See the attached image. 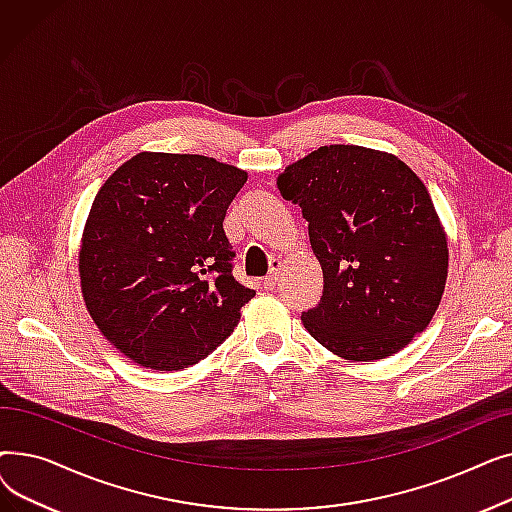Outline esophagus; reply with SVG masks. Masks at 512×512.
Listing matches in <instances>:
<instances>
[{"mask_svg":"<svg viewBox=\"0 0 512 512\" xmlns=\"http://www.w3.org/2000/svg\"><path fill=\"white\" fill-rule=\"evenodd\" d=\"M278 274H280V261H272V270H270V276L263 278V288L265 290H272L276 286V280H278Z\"/></svg>","mask_w":512,"mask_h":512,"instance_id":"1","label":"esophagus"}]
</instances>
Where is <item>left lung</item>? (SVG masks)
Here are the masks:
<instances>
[{
  "label": "left lung",
  "instance_id": "8db88e82",
  "mask_svg": "<svg viewBox=\"0 0 512 512\" xmlns=\"http://www.w3.org/2000/svg\"><path fill=\"white\" fill-rule=\"evenodd\" d=\"M303 209L324 294L303 326L348 361H378L432 321L446 286L448 242L419 176L392 153L326 145L280 176Z\"/></svg>",
  "mask_w": 512,
  "mask_h": 512
}]
</instances>
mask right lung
Instances as JSON below:
<instances>
[{
	"label": "right lung",
	"instance_id": "right-lung-1",
	"mask_svg": "<svg viewBox=\"0 0 512 512\" xmlns=\"http://www.w3.org/2000/svg\"><path fill=\"white\" fill-rule=\"evenodd\" d=\"M247 172L205 155L130 157L91 205L78 253L85 305L122 355L178 371L236 328L255 290L232 276L226 209Z\"/></svg>",
	"mask_w": 512,
	"mask_h": 512
}]
</instances>
